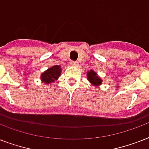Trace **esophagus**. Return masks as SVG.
Wrapping results in <instances>:
<instances>
[{
    "label": "esophagus",
    "instance_id": "obj_1",
    "mask_svg": "<svg viewBox=\"0 0 149 149\" xmlns=\"http://www.w3.org/2000/svg\"><path fill=\"white\" fill-rule=\"evenodd\" d=\"M70 64L72 65H78V63H77V62H76V61H71L70 62Z\"/></svg>",
    "mask_w": 149,
    "mask_h": 149
}]
</instances>
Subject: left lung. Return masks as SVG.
I'll return each instance as SVG.
<instances>
[{
  "mask_svg": "<svg viewBox=\"0 0 149 149\" xmlns=\"http://www.w3.org/2000/svg\"><path fill=\"white\" fill-rule=\"evenodd\" d=\"M86 76H87V79L89 80V82L93 86H97L102 84V79L98 77L97 72H94L93 70H91L90 71H88Z\"/></svg>",
  "mask_w": 149,
  "mask_h": 149,
  "instance_id": "obj_1",
  "label": "left lung"
}]
</instances>
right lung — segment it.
<instances>
[{
    "label": "right lung",
    "mask_w": 149,
    "mask_h": 149,
    "mask_svg": "<svg viewBox=\"0 0 149 149\" xmlns=\"http://www.w3.org/2000/svg\"><path fill=\"white\" fill-rule=\"evenodd\" d=\"M61 71H62V69L60 65H53L41 75V79L46 84L55 82V80L58 79L61 75Z\"/></svg>",
    "instance_id": "add662e5"
}]
</instances>
